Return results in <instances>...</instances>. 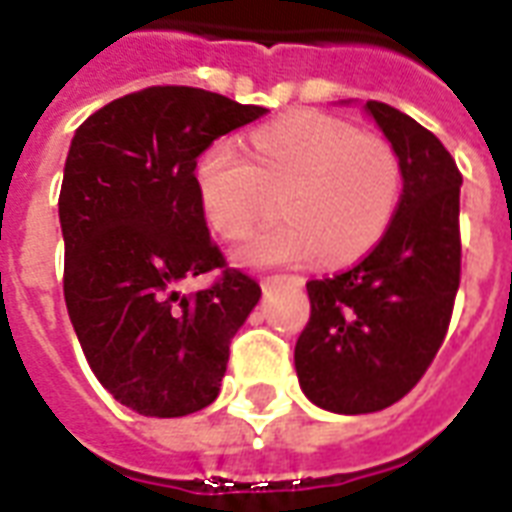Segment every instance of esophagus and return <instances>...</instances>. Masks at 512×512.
Returning <instances> with one entry per match:
<instances>
[{
    "label": "esophagus",
    "instance_id": "1",
    "mask_svg": "<svg viewBox=\"0 0 512 512\" xmlns=\"http://www.w3.org/2000/svg\"><path fill=\"white\" fill-rule=\"evenodd\" d=\"M276 282H298V285H301L304 279H301V276H295V274H268V276H263V287L276 285Z\"/></svg>",
    "mask_w": 512,
    "mask_h": 512
}]
</instances>
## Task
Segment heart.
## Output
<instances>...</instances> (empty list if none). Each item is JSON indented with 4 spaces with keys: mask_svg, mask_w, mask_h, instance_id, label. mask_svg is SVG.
Instances as JSON below:
<instances>
[{
    "mask_svg": "<svg viewBox=\"0 0 512 512\" xmlns=\"http://www.w3.org/2000/svg\"><path fill=\"white\" fill-rule=\"evenodd\" d=\"M195 189L208 227L233 241L263 219L279 195L282 217L236 249L244 266H344L369 252L401 195L391 140L328 113L298 111L252 132V160L214 140L195 162Z\"/></svg>",
    "mask_w": 512,
    "mask_h": 512,
    "instance_id": "1",
    "label": "heart"
}]
</instances>
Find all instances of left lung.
I'll list each match as a JSON object with an SVG mask.
<instances>
[{"mask_svg":"<svg viewBox=\"0 0 512 512\" xmlns=\"http://www.w3.org/2000/svg\"><path fill=\"white\" fill-rule=\"evenodd\" d=\"M366 111L401 160L399 206L369 255L347 271L309 279V323L295 372L331 412L391 407L420 382L448 336L461 282V170L434 132L385 102Z\"/></svg>","mask_w":512,"mask_h":512,"instance_id":"obj_1","label":"left lung"}]
</instances>
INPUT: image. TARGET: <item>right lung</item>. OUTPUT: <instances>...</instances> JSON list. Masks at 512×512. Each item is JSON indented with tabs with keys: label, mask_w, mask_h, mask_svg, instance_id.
I'll use <instances>...</instances> for the list:
<instances>
[{
	"label": "right lung",
	"mask_w": 512,
	"mask_h": 512,
	"mask_svg": "<svg viewBox=\"0 0 512 512\" xmlns=\"http://www.w3.org/2000/svg\"><path fill=\"white\" fill-rule=\"evenodd\" d=\"M266 108L192 86H149L92 113L64 162V304L102 388L151 418L217 399L230 339L260 285L227 266L195 189V162ZM214 273L189 296L184 278Z\"/></svg>",
	"instance_id": "1"
}]
</instances>
